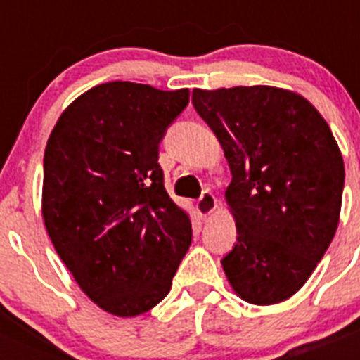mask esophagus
<instances>
[{"instance_id": "esophagus-1", "label": "esophagus", "mask_w": 360, "mask_h": 360, "mask_svg": "<svg viewBox=\"0 0 360 360\" xmlns=\"http://www.w3.org/2000/svg\"><path fill=\"white\" fill-rule=\"evenodd\" d=\"M196 207H198L200 216H202L203 219H207L209 216L216 211V207H218V200H216V196L212 195V193L205 191L202 195V198L198 200V203H196Z\"/></svg>"}]
</instances>
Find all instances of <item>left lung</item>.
<instances>
[{"instance_id":"left-lung-1","label":"left lung","mask_w":360,"mask_h":360,"mask_svg":"<svg viewBox=\"0 0 360 360\" xmlns=\"http://www.w3.org/2000/svg\"><path fill=\"white\" fill-rule=\"evenodd\" d=\"M225 153L238 243L224 257L234 294L278 304L303 287L335 236L345 162L310 101L276 86L193 90Z\"/></svg>"}]
</instances>
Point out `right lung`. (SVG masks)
<instances>
[{
  "mask_svg": "<svg viewBox=\"0 0 360 360\" xmlns=\"http://www.w3.org/2000/svg\"><path fill=\"white\" fill-rule=\"evenodd\" d=\"M189 88L113 81L79 95L44 149L43 221L81 290L104 311L136 317L169 294L193 238L158 165L165 128Z\"/></svg>",
  "mask_w": 360,
  "mask_h": 360,
  "instance_id": "right-lung-1",
  "label": "right lung"
}]
</instances>
